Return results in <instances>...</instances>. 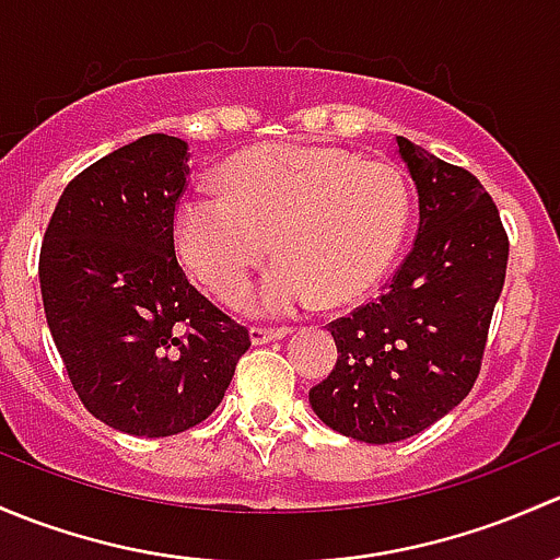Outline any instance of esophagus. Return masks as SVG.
Here are the masks:
<instances>
[{
	"mask_svg": "<svg viewBox=\"0 0 560 560\" xmlns=\"http://www.w3.org/2000/svg\"><path fill=\"white\" fill-rule=\"evenodd\" d=\"M288 334H291V328H288V326H280V328H272V326H253V328H250L253 345L275 342V339L288 337Z\"/></svg>",
	"mask_w": 560,
	"mask_h": 560,
	"instance_id": "esophagus-1",
	"label": "esophagus"
}]
</instances>
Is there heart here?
I'll use <instances>...</instances> for the list:
<instances>
[{
    "label": "heart",
    "instance_id": "heart-1",
    "mask_svg": "<svg viewBox=\"0 0 560 560\" xmlns=\"http://www.w3.org/2000/svg\"><path fill=\"white\" fill-rule=\"evenodd\" d=\"M407 223L409 186L396 164L282 142L234 155L223 191L183 196L172 242L186 272L221 302L242 296L272 245L282 258L250 307L282 315L318 293L334 304L366 293L399 253Z\"/></svg>",
    "mask_w": 560,
    "mask_h": 560
}]
</instances>
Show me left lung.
<instances>
[{"label": "left lung", "mask_w": 560, "mask_h": 560, "mask_svg": "<svg viewBox=\"0 0 560 560\" xmlns=\"http://www.w3.org/2000/svg\"><path fill=\"white\" fill-rule=\"evenodd\" d=\"M418 191L412 250L383 293L328 323L337 364L310 388L339 434L390 445L466 399L480 374L510 237L482 183L464 166L396 137Z\"/></svg>", "instance_id": "obj_1"}]
</instances>
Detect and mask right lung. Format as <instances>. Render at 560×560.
I'll return each mask as SVG.
<instances>
[{"label": "right lung", "mask_w": 560, "mask_h": 560, "mask_svg": "<svg viewBox=\"0 0 560 560\" xmlns=\"http://www.w3.org/2000/svg\"><path fill=\"white\" fill-rule=\"evenodd\" d=\"M188 142L148 135L59 196L39 288L74 394L124 434L172 436L221 405L250 331L188 282L172 242Z\"/></svg>", "instance_id": "obj_1"}]
</instances>
